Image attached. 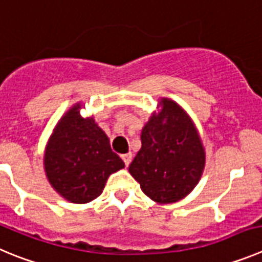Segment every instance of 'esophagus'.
<instances>
[{"mask_svg":"<svg viewBox=\"0 0 262 262\" xmlns=\"http://www.w3.org/2000/svg\"><path fill=\"white\" fill-rule=\"evenodd\" d=\"M121 157H122V160H123L124 165H126V166H128L129 162L133 161V153H126V155H122Z\"/></svg>","mask_w":262,"mask_h":262,"instance_id":"esophagus-1","label":"esophagus"}]
</instances>
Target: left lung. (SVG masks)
Instances as JSON below:
<instances>
[{"instance_id":"8db88e82","label":"left lung","mask_w":262,"mask_h":262,"mask_svg":"<svg viewBox=\"0 0 262 262\" xmlns=\"http://www.w3.org/2000/svg\"><path fill=\"white\" fill-rule=\"evenodd\" d=\"M160 114L141 131V149L129 174L156 203L181 200L195 188L203 174L205 153L195 126L178 104L164 98Z\"/></svg>"}]
</instances>
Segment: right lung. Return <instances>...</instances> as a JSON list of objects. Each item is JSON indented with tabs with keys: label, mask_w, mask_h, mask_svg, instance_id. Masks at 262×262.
Instances as JSON below:
<instances>
[{
	"label": "right lung",
	"mask_w": 262,
	"mask_h": 262,
	"mask_svg": "<svg viewBox=\"0 0 262 262\" xmlns=\"http://www.w3.org/2000/svg\"><path fill=\"white\" fill-rule=\"evenodd\" d=\"M75 105L57 124L45 152L44 166L50 184L75 204L101 195L109 175L123 169V161L110 148L107 136L93 118H81Z\"/></svg>",
	"instance_id": "right-lung-1"
}]
</instances>
